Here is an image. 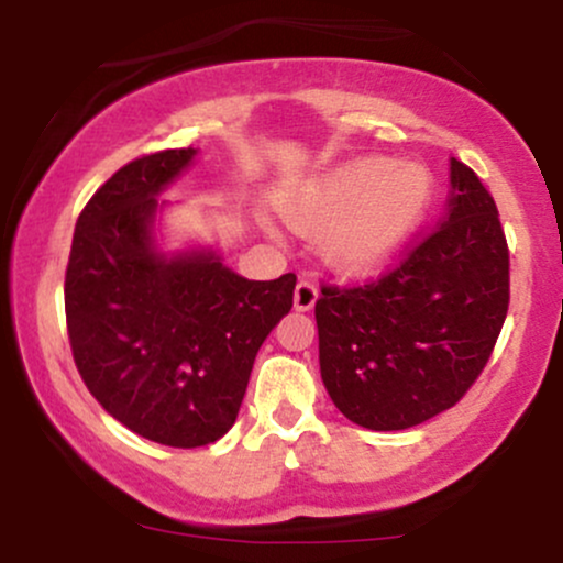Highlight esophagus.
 I'll return each mask as SVG.
<instances>
[{
  "instance_id": "1",
  "label": "esophagus",
  "mask_w": 563,
  "mask_h": 563,
  "mask_svg": "<svg viewBox=\"0 0 563 563\" xmlns=\"http://www.w3.org/2000/svg\"><path fill=\"white\" fill-rule=\"evenodd\" d=\"M314 301H318V286L312 280H299V286L294 290V307L299 312H309L314 307Z\"/></svg>"
}]
</instances>
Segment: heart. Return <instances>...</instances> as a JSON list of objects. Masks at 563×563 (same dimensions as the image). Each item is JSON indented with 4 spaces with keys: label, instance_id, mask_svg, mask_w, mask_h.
I'll use <instances>...</instances> for the list:
<instances>
[{
    "label": "heart",
    "instance_id": "1",
    "mask_svg": "<svg viewBox=\"0 0 563 563\" xmlns=\"http://www.w3.org/2000/svg\"><path fill=\"white\" fill-rule=\"evenodd\" d=\"M429 198V177L412 164L365 158L328 174L288 203L286 217L303 235L325 232L331 260L373 264L405 238Z\"/></svg>",
    "mask_w": 563,
    "mask_h": 563
}]
</instances>
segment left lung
Listing matches in <instances>:
<instances>
[{
    "instance_id": "1",
    "label": "left lung",
    "mask_w": 563,
    "mask_h": 563,
    "mask_svg": "<svg viewBox=\"0 0 563 563\" xmlns=\"http://www.w3.org/2000/svg\"><path fill=\"white\" fill-rule=\"evenodd\" d=\"M450 183L448 217L399 262L363 283L320 286L322 384L365 429H410L461 402L506 322L510 262L495 198L457 158Z\"/></svg>"
}]
</instances>
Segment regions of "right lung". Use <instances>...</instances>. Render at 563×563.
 Here are the masks:
<instances>
[{
    "label": "right lung",
    "mask_w": 563,
    "mask_h": 563,
    "mask_svg": "<svg viewBox=\"0 0 563 563\" xmlns=\"http://www.w3.org/2000/svg\"><path fill=\"white\" fill-rule=\"evenodd\" d=\"M192 156L177 147L121 166L81 209L66 267L81 380L115 421L169 448L228 434L256 352L296 288L294 273L245 280L214 254H156V196Z\"/></svg>",
    "instance_id": "1"
}]
</instances>
